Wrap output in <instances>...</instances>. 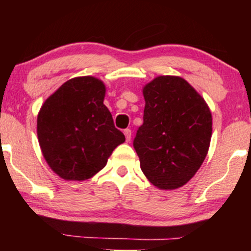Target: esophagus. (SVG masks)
I'll list each match as a JSON object with an SVG mask.
<instances>
[{"instance_id": "esophagus-1", "label": "esophagus", "mask_w": 251, "mask_h": 251, "mask_svg": "<svg viewBox=\"0 0 251 251\" xmlns=\"http://www.w3.org/2000/svg\"><path fill=\"white\" fill-rule=\"evenodd\" d=\"M123 132H125V136H126V142H130V139H131V130H130V129H126Z\"/></svg>"}]
</instances>
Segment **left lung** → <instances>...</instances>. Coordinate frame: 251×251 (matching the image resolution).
<instances>
[{
  "mask_svg": "<svg viewBox=\"0 0 251 251\" xmlns=\"http://www.w3.org/2000/svg\"><path fill=\"white\" fill-rule=\"evenodd\" d=\"M144 123L133 147L147 179L176 190L197 174L207 156L212 118L204 99L186 80L162 75L143 89Z\"/></svg>",
  "mask_w": 251,
  "mask_h": 251,
  "instance_id": "1",
  "label": "left lung"
}]
</instances>
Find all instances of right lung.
Wrapping results in <instances>:
<instances>
[{
  "label": "right lung",
  "instance_id": "1",
  "mask_svg": "<svg viewBox=\"0 0 251 251\" xmlns=\"http://www.w3.org/2000/svg\"><path fill=\"white\" fill-rule=\"evenodd\" d=\"M106 88L94 76L68 80L44 101L37 137L49 167L65 180H85L107 163L125 135L104 105Z\"/></svg>",
  "mask_w": 251,
  "mask_h": 251
}]
</instances>
